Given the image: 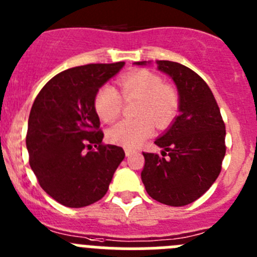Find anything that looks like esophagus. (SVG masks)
<instances>
[{
  "instance_id": "obj_1",
  "label": "esophagus",
  "mask_w": 257,
  "mask_h": 257,
  "mask_svg": "<svg viewBox=\"0 0 257 257\" xmlns=\"http://www.w3.org/2000/svg\"><path fill=\"white\" fill-rule=\"evenodd\" d=\"M124 151H125L126 156H132V155L136 154V152H137L134 149H129V147H125V149H124Z\"/></svg>"
}]
</instances>
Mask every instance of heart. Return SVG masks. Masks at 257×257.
<instances>
[{
    "instance_id": "heart-1",
    "label": "heart",
    "mask_w": 257,
    "mask_h": 257,
    "mask_svg": "<svg viewBox=\"0 0 257 257\" xmlns=\"http://www.w3.org/2000/svg\"><path fill=\"white\" fill-rule=\"evenodd\" d=\"M119 92L111 85H102L94 94V110L105 121L112 123L123 111V100H137L134 119L121 120L108 129L107 138L115 145L136 147L151 136L154 124L166 128L179 108V94L173 85L163 83L159 74L147 69L129 71L117 79Z\"/></svg>"
}]
</instances>
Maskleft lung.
<instances>
[{
    "label": "left lung",
    "mask_w": 257,
    "mask_h": 257,
    "mask_svg": "<svg viewBox=\"0 0 257 257\" xmlns=\"http://www.w3.org/2000/svg\"><path fill=\"white\" fill-rule=\"evenodd\" d=\"M157 64L177 84L180 115L155 141L163 149L161 155L143 152L141 178L154 200L186 206L200 198L220 174L225 124L211 89L197 73L178 62L160 60Z\"/></svg>",
    "instance_id": "1"
}]
</instances>
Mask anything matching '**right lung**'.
Here are the masks:
<instances>
[{
	"label": "right lung",
	"mask_w": 257,
	"mask_h": 257,
	"mask_svg": "<svg viewBox=\"0 0 257 257\" xmlns=\"http://www.w3.org/2000/svg\"><path fill=\"white\" fill-rule=\"evenodd\" d=\"M88 64L48 80L28 120L29 164L43 191L68 207H84L106 195L124 150L105 145L94 94L123 68Z\"/></svg>",
	"instance_id": "right-lung-1"
}]
</instances>
